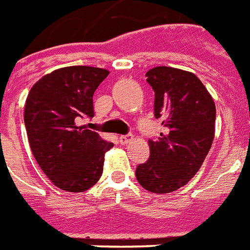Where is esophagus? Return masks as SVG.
I'll list each match as a JSON object with an SVG mask.
<instances>
[{
    "label": "esophagus",
    "instance_id": "1",
    "mask_svg": "<svg viewBox=\"0 0 250 250\" xmlns=\"http://www.w3.org/2000/svg\"><path fill=\"white\" fill-rule=\"evenodd\" d=\"M132 140H133V136H132V134H126V136H120V137H118V141H120L122 145L128 144Z\"/></svg>",
    "mask_w": 250,
    "mask_h": 250
}]
</instances>
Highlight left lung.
Here are the masks:
<instances>
[{
  "instance_id": "left-lung-1",
  "label": "left lung",
  "mask_w": 250,
  "mask_h": 250,
  "mask_svg": "<svg viewBox=\"0 0 250 250\" xmlns=\"http://www.w3.org/2000/svg\"><path fill=\"white\" fill-rule=\"evenodd\" d=\"M155 91V117L167 133L149 140L150 156L136 168L145 190L168 194L186 186L206 159L215 134V104L195 74L159 65L145 74Z\"/></svg>"
}]
</instances>
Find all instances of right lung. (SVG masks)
I'll return each instance as SVG.
<instances>
[{"mask_svg": "<svg viewBox=\"0 0 250 250\" xmlns=\"http://www.w3.org/2000/svg\"><path fill=\"white\" fill-rule=\"evenodd\" d=\"M107 75L98 67H63L39 79L26 97L24 122L32 153L60 190L83 192L102 175L113 144L78 121L94 116V91Z\"/></svg>", "mask_w": 250, "mask_h": 250, "instance_id": "obj_1", "label": "right lung"}]
</instances>
